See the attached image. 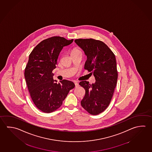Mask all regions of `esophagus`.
Instances as JSON below:
<instances>
[{
	"mask_svg": "<svg viewBox=\"0 0 152 152\" xmlns=\"http://www.w3.org/2000/svg\"><path fill=\"white\" fill-rule=\"evenodd\" d=\"M75 87H78L79 86V83H75Z\"/></svg>",
	"mask_w": 152,
	"mask_h": 152,
	"instance_id": "obj_1",
	"label": "esophagus"
}]
</instances>
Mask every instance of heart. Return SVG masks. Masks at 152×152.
Returning <instances> with one entry per match:
<instances>
[{
    "instance_id": "b5f03b06",
    "label": "heart",
    "mask_w": 152,
    "mask_h": 152,
    "mask_svg": "<svg viewBox=\"0 0 152 152\" xmlns=\"http://www.w3.org/2000/svg\"><path fill=\"white\" fill-rule=\"evenodd\" d=\"M77 52H81V50L80 49H79L78 48H75L72 49V51H71V53H77Z\"/></svg>"
}]
</instances>
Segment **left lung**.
I'll return each instance as SVG.
<instances>
[{
	"label": "left lung",
	"instance_id": "left-lung-1",
	"mask_svg": "<svg viewBox=\"0 0 152 152\" xmlns=\"http://www.w3.org/2000/svg\"><path fill=\"white\" fill-rule=\"evenodd\" d=\"M75 42L87 57L85 69L93 73L95 83L83 81L79 85L85 89L81 105L89 113L97 115L105 110L113 96L118 72L115 56L106 44L93 39H79Z\"/></svg>",
	"mask_w": 152,
	"mask_h": 152
}]
</instances>
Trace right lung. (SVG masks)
Instances as JSON below:
<instances>
[{"label": "right lung", "instance_id": "right-lung-1", "mask_svg": "<svg viewBox=\"0 0 152 152\" xmlns=\"http://www.w3.org/2000/svg\"><path fill=\"white\" fill-rule=\"evenodd\" d=\"M73 41V39L53 36L41 42L29 56L25 79L34 104L43 113H50L58 109L69 91L75 88L74 83L69 80L55 83L53 73L61 50Z\"/></svg>", "mask_w": 152, "mask_h": 152}]
</instances>
